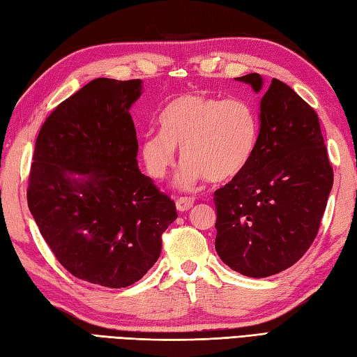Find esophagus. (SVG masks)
Returning a JSON list of instances; mask_svg holds the SVG:
<instances>
[{"label": "esophagus", "instance_id": "esophagus-1", "mask_svg": "<svg viewBox=\"0 0 357 357\" xmlns=\"http://www.w3.org/2000/svg\"><path fill=\"white\" fill-rule=\"evenodd\" d=\"M193 202L195 201L192 198H179L176 201V210L181 211V213H183V211L190 210L193 207Z\"/></svg>", "mask_w": 357, "mask_h": 357}]
</instances>
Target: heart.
<instances>
[{
	"instance_id": "1",
	"label": "heart",
	"mask_w": 357,
	"mask_h": 357,
	"mask_svg": "<svg viewBox=\"0 0 357 357\" xmlns=\"http://www.w3.org/2000/svg\"><path fill=\"white\" fill-rule=\"evenodd\" d=\"M159 132H147L139 144L146 170L153 179L167 176L178 159L185 161L178 185L193 190L202 179L225 183L245 170L259 141V118L253 105L233 98L219 100L184 93L167 102Z\"/></svg>"
}]
</instances>
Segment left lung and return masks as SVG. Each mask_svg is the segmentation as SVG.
<instances>
[{"mask_svg":"<svg viewBox=\"0 0 357 357\" xmlns=\"http://www.w3.org/2000/svg\"><path fill=\"white\" fill-rule=\"evenodd\" d=\"M262 92L259 141L245 170L215 192L216 253L234 271L267 278L298 262L319 230L333 169L316 112L279 79L236 78Z\"/></svg>","mask_w":357,"mask_h":357,"instance_id":"8db88e82","label":"left lung"}]
</instances>
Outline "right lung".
I'll use <instances>...</instances> for the list:
<instances>
[{"label":"right lung","instance_id":"right-lung-1","mask_svg":"<svg viewBox=\"0 0 357 357\" xmlns=\"http://www.w3.org/2000/svg\"><path fill=\"white\" fill-rule=\"evenodd\" d=\"M142 81H90L45 119L27 202L63 267L109 288L135 284L161 255L174 202L138 167L132 105Z\"/></svg>","mask_w":357,"mask_h":357}]
</instances>
